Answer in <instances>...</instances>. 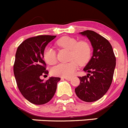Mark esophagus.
I'll use <instances>...</instances> for the list:
<instances>
[{
	"mask_svg": "<svg viewBox=\"0 0 128 128\" xmlns=\"http://www.w3.org/2000/svg\"><path fill=\"white\" fill-rule=\"evenodd\" d=\"M62 79H65V80H68V81H70V80H71V79H72V78H66V77H64V78H62Z\"/></svg>",
	"mask_w": 128,
	"mask_h": 128,
	"instance_id": "34e87169",
	"label": "esophagus"
}]
</instances>
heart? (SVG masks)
<instances>
[{"instance_id":"1","label":"heart","mask_w":128,"mask_h":128,"mask_svg":"<svg viewBox=\"0 0 128 128\" xmlns=\"http://www.w3.org/2000/svg\"><path fill=\"white\" fill-rule=\"evenodd\" d=\"M56 44L60 48L70 50V62L59 64L52 69V74L57 76L71 77L78 68V64L86 65L90 59L92 54L91 46L86 41H79L75 38L64 36L56 42ZM43 58L48 64L53 65L57 62L56 52L54 48L46 47L43 52Z\"/></svg>"}]
</instances>
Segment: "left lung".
Segmentation results:
<instances>
[{"label":"left lung","mask_w":128,"mask_h":128,"mask_svg":"<svg viewBox=\"0 0 128 128\" xmlns=\"http://www.w3.org/2000/svg\"><path fill=\"white\" fill-rule=\"evenodd\" d=\"M89 40L93 48L92 56L84 68L87 76L78 77L80 85L75 93L81 100L93 102L100 100L111 86L116 65V58L109 41L92 30L79 33Z\"/></svg>","instance_id":"8db88e82"}]
</instances>
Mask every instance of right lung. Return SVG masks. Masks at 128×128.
<instances>
[{
  "mask_svg": "<svg viewBox=\"0 0 128 128\" xmlns=\"http://www.w3.org/2000/svg\"><path fill=\"white\" fill-rule=\"evenodd\" d=\"M56 36H38L30 38L18 47L14 64V74L20 91L24 98L34 104L48 103L54 97L60 78L50 77L46 82L40 78L48 74L42 60L47 44Z\"/></svg>",
  "mask_w": 128,
  "mask_h": 128,
  "instance_id": "obj_1",
  "label": "right lung"
}]
</instances>
